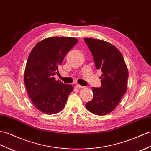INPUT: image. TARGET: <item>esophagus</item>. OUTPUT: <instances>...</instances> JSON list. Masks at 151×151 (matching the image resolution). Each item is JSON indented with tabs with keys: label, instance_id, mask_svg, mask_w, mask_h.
I'll list each match as a JSON object with an SVG mask.
<instances>
[{
	"label": "esophagus",
	"instance_id": "34e87169",
	"mask_svg": "<svg viewBox=\"0 0 151 151\" xmlns=\"http://www.w3.org/2000/svg\"><path fill=\"white\" fill-rule=\"evenodd\" d=\"M76 89H82V88H83V86H80V85H78H78H76Z\"/></svg>",
	"mask_w": 151,
	"mask_h": 151
}]
</instances>
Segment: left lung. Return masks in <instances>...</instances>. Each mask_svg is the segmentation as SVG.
Here are the masks:
<instances>
[{
    "mask_svg": "<svg viewBox=\"0 0 151 151\" xmlns=\"http://www.w3.org/2000/svg\"><path fill=\"white\" fill-rule=\"evenodd\" d=\"M84 41L93 55L96 68L102 72L101 86L92 87L93 99L86 107L96 115H106L115 109L127 91L128 69L123 56L114 45L91 38H85Z\"/></svg>",
    "mask_w": 151,
    "mask_h": 151,
    "instance_id": "left-lung-1",
    "label": "left lung"
}]
</instances>
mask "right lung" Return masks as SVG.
<instances>
[{
	"instance_id": "obj_1",
	"label": "right lung",
	"mask_w": 151,
	"mask_h": 151,
	"mask_svg": "<svg viewBox=\"0 0 151 151\" xmlns=\"http://www.w3.org/2000/svg\"><path fill=\"white\" fill-rule=\"evenodd\" d=\"M73 37H52L40 41L31 50L24 80L32 103L42 113L57 114L64 109L73 87L56 80L65 56L78 42Z\"/></svg>"
}]
</instances>
